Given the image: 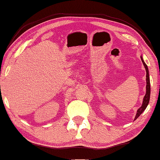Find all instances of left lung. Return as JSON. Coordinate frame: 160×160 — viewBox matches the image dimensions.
Here are the masks:
<instances>
[{
    "label": "left lung",
    "mask_w": 160,
    "mask_h": 160,
    "mask_svg": "<svg viewBox=\"0 0 160 160\" xmlns=\"http://www.w3.org/2000/svg\"><path fill=\"white\" fill-rule=\"evenodd\" d=\"M141 60H142V64H143L145 68H146V95H145L144 98H143V101H142V103L141 105V107L139 108L137 111V114L135 115V118H134V121L137 119V118H139L141 114H142L143 112L145 111V109H146V107H148V103H149V100H150V95H151V86H150V77H149V71H148V66L146 65V64L145 63L143 58H142V56L140 57Z\"/></svg>",
    "instance_id": "1"
}]
</instances>
